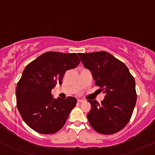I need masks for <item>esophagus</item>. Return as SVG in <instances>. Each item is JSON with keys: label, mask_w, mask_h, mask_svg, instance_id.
<instances>
[{"label": "esophagus", "mask_w": 155, "mask_h": 155, "mask_svg": "<svg viewBox=\"0 0 155 155\" xmlns=\"http://www.w3.org/2000/svg\"><path fill=\"white\" fill-rule=\"evenodd\" d=\"M78 102H79V103H82V102H84V100L79 99V100H78Z\"/></svg>", "instance_id": "obj_1"}]
</instances>
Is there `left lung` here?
<instances>
[{
  "label": "left lung",
  "mask_w": 155,
  "mask_h": 155,
  "mask_svg": "<svg viewBox=\"0 0 155 155\" xmlns=\"http://www.w3.org/2000/svg\"><path fill=\"white\" fill-rule=\"evenodd\" d=\"M78 54L91 71L95 85L106 94L101 104L88 101L91 105L87 115L89 124L99 134H115L127 124L134 112L137 97L134 76L123 62L107 51Z\"/></svg>",
  "instance_id": "1"
}]
</instances>
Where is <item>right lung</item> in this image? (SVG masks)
I'll use <instances>...</instances> for the list:
<instances>
[{
	"label": "right lung",
	"instance_id": "obj_1",
	"mask_svg": "<svg viewBox=\"0 0 155 155\" xmlns=\"http://www.w3.org/2000/svg\"><path fill=\"white\" fill-rule=\"evenodd\" d=\"M76 53L48 51L26 66L15 89L16 105L25 122L42 134H53L65 124L77 101L54 99L51 89L61 84L67 70L80 63Z\"/></svg>",
	"mask_w": 155,
	"mask_h": 155
}]
</instances>
